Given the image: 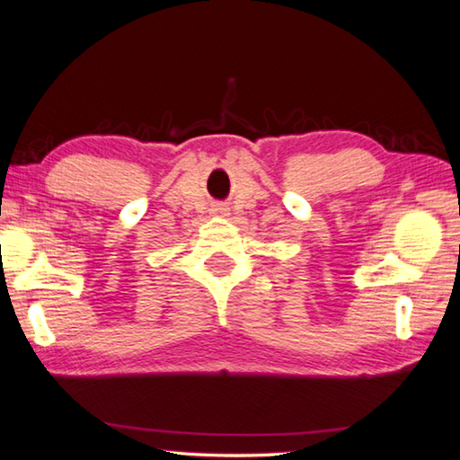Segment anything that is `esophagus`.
<instances>
[{
  "instance_id": "esophagus-1",
  "label": "esophagus",
  "mask_w": 460,
  "mask_h": 460,
  "mask_svg": "<svg viewBox=\"0 0 460 460\" xmlns=\"http://www.w3.org/2000/svg\"><path fill=\"white\" fill-rule=\"evenodd\" d=\"M219 211H223V208H219Z\"/></svg>"
}]
</instances>
